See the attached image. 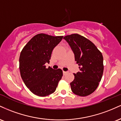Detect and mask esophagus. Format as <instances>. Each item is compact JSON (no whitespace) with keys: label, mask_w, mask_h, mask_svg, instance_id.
Wrapping results in <instances>:
<instances>
[{"label":"esophagus","mask_w":121,"mask_h":121,"mask_svg":"<svg viewBox=\"0 0 121 121\" xmlns=\"http://www.w3.org/2000/svg\"><path fill=\"white\" fill-rule=\"evenodd\" d=\"M67 73H68V72H65V71H63V74H64V76H65V75H66V74H67Z\"/></svg>","instance_id":"34e87169"}]
</instances>
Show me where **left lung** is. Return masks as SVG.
Masks as SVG:
<instances>
[{
    "label": "left lung",
    "mask_w": 121,
    "mask_h": 121,
    "mask_svg": "<svg viewBox=\"0 0 121 121\" xmlns=\"http://www.w3.org/2000/svg\"><path fill=\"white\" fill-rule=\"evenodd\" d=\"M74 54L80 72L74 73L70 83L72 91L85 97L93 93L98 87L104 72L103 56L96 46L87 39L77 34L64 37Z\"/></svg>",
    "instance_id": "obj_1"
}]
</instances>
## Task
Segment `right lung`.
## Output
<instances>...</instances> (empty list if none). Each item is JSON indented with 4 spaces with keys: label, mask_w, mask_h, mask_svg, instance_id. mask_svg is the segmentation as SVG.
Here are the masks:
<instances>
[{
    "label": "right lung",
    "mask_w": 121,
    "mask_h": 121,
    "mask_svg": "<svg viewBox=\"0 0 121 121\" xmlns=\"http://www.w3.org/2000/svg\"><path fill=\"white\" fill-rule=\"evenodd\" d=\"M63 38L44 34L35 35L25 45L19 57V69L22 80L35 95L45 97L56 91L62 78V70L46 68L53 49Z\"/></svg>",
    "instance_id": "1"
}]
</instances>
